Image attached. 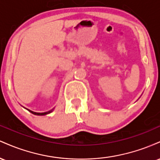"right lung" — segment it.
I'll return each instance as SVG.
<instances>
[{"label":"right lung","mask_w":160,"mask_h":160,"mask_svg":"<svg viewBox=\"0 0 160 160\" xmlns=\"http://www.w3.org/2000/svg\"><path fill=\"white\" fill-rule=\"evenodd\" d=\"M28 111H30L31 113H33V114H34V115H39V116H43V115L48 114V113H51V112H52V111H48V112H45V113H36V112L32 111H30V110H28Z\"/></svg>","instance_id":"obj_1"}]
</instances>
